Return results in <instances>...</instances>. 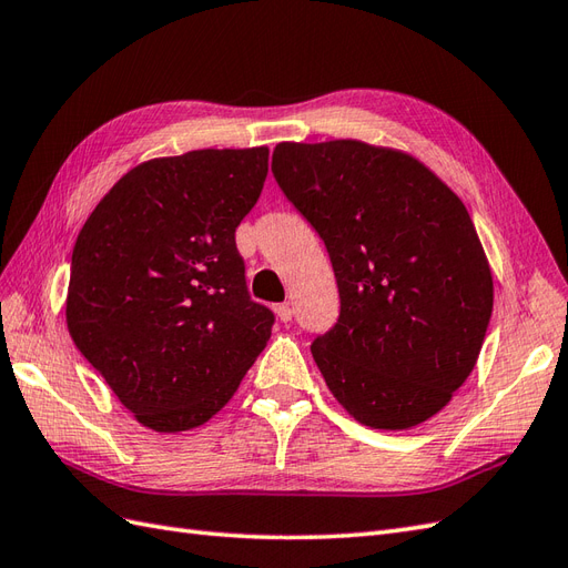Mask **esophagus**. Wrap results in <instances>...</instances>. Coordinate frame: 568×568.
<instances>
[{
  "instance_id": "esophagus-1",
  "label": "esophagus",
  "mask_w": 568,
  "mask_h": 568,
  "mask_svg": "<svg viewBox=\"0 0 568 568\" xmlns=\"http://www.w3.org/2000/svg\"><path fill=\"white\" fill-rule=\"evenodd\" d=\"M275 314H278L283 324H287L290 318H293V310H290V304H278V307H275Z\"/></svg>"
}]
</instances>
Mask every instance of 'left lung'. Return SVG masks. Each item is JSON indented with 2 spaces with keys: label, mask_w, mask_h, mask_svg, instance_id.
I'll return each instance as SVG.
<instances>
[{
  "label": "left lung",
  "mask_w": 568,
  "mask_h": 568,
  "mask_svg": "<svg viewBox=\"0 0 568 568\" xmlns=\"http://www.w3.org/2000/svg\"><path fill=\"white\" fill-rule=\"evenodd\" d=\"M273 178L324 240L341 314L312 343L357 423L410 429L473 372L491 271L463 201L408 153L341 139L278 143Z\"/></svg>",
  "instance_id": "obj_1"
}]
</instances>
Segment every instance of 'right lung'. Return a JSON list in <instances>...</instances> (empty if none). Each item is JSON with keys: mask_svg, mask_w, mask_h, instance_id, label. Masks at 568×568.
Returning <instances> with one entry per match:
<instances>
[{"mask_svg": "<svg viewBox=\"0 0 568 568\" xmlns=\"http://www.w3.org/2000/svg\"><path fill=\"white\" fill-rule=\"evenodd\" d=\"M266 174V145L149 160L79 232L71 341L143 427L206 423L271 338L275 316L250 297L235 244Z\"/></svg>", "mask_w": 568, "mask_h": 568, "instance_id": "right-lung-1", "label": "right lung"}]
</instances>
